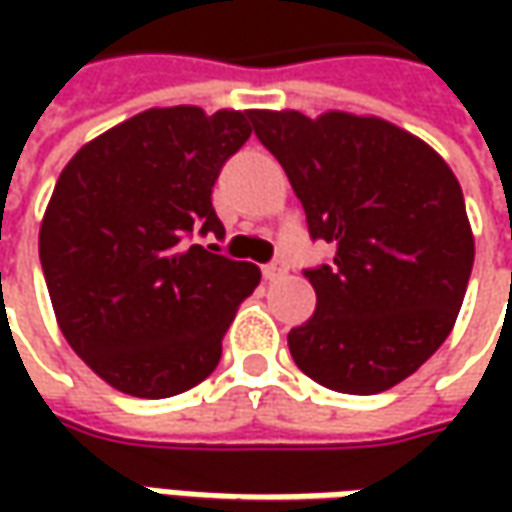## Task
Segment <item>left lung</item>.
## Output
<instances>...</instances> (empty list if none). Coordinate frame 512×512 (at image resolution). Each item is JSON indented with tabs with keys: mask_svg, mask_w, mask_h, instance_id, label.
I'll return each mask as SVG.
<instances>
[{
	"mask_svg": "<svg viewBox=\"0 0 512 512\" xmlns=\"http://www.w3.org/2000/svg\"><path fill=\"white\" fill-rule=\"evenodd\" d=\"M253 113L145 110L79 150L53 187L39 259L62 336L110 387L179 396L216 370L262 273L210 193Z\"/></svg>",
	"mask_w": 512,
	"mask_h": 512,
	"instance_id": "1",
	"label": "left lung"
}]
</instances>
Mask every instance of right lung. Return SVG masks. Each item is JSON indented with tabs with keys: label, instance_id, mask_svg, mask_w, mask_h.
Instances as JSON below:
<instances>
[{
	"label": "right lung",
	"instance_id": "1",
	"mask_svg": "<svg viewBox=\"0 0 512 512\" xmlns=\"http://www.w3.org/2000/svg\"><path fill=\"white\" fill-rule=\"evenodd\" d=\"M265 145L330 259L307 267L316 310L287 333L313 382L373 396L447 339L473 270L462 187L439 153L382 119L287 113Z\"/></svg>",
	"mask_w": 512,
	"mask_h": 512
}]
</instances>
